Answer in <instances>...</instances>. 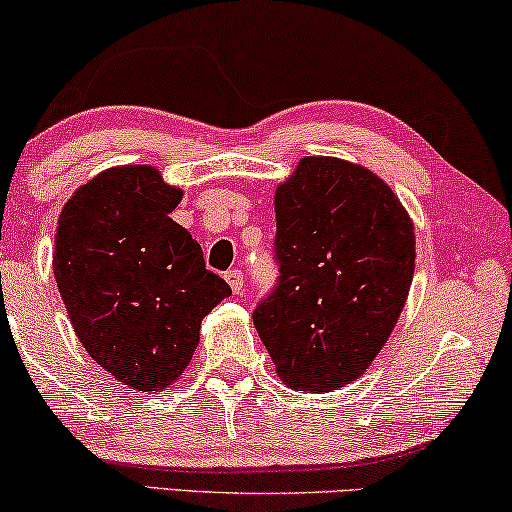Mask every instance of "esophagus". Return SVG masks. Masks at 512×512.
Segmentation results:
<instances>
[{"mask_svg":"<svg viewBox=\"0 0 512 512\" xmlns=\"http://www.w3.org/2000/svg\"><path fill=\"white\" fill-rule=\"evenodd\" d=\"M225 278H227V283H229V287H232V292H234V294H241V292H243V287H246V280H243V273H241V269H232V271H227V273H225Z\"/></svg>","mask_w":512,"mask_h":512,"instance_id":"1","label":"esophagus"}]
</instances>
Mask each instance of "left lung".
<instances>
[{
  "label": "left lung",
  "instance_id": "8db88e82",
  "mask_svg": "<svg viewBox=\"0 0 512 512\" xmlns=\"http://www.w3.org/2000/svg\"><path fill=\"white\" fill-rule=\"evenodd\" d=\"M276 287L253 322L280 380L331 392L369 369L406 304L413 222L369 169L304 157L276 190Z\"/></svg>",
  "mask_w": 512,
  "mask_h": 512
}]
</instances>
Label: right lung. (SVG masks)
<instances>
[{"instance_id": "right-lung-1", "label": "right lung", "mask_w": 512, "mask_h": 512, "mask_svg": "<svg viewBox=\"0 0 512 512\" xmlns=\"http://www.w3.org/2000/svg\"><path fill=\"white\" fill-rule=\"evenodd\" d=\"M181 190L153 167H115L62 208L53 271L85 350L141 392L176 383L201 320L232 294L199 243L169 218Z\"/></svg>"}]
</instances>
